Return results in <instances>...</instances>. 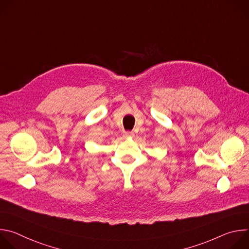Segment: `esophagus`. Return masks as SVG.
<instances>
[{"instance_id":"1","label":"esophagus","mask_w":249,"mask_h":249,"mask_svg":"<svg viewBox=\"0 0 249 249\" xmlns=\"http://www.w3.org/2000/svg\"><path fill=\"white\" fill-rule=\"evenodd\" d=\"M124 137L125 138H129V137H134V132L131 131H127L124 133Z\"/></svg>"}]
</instances>
